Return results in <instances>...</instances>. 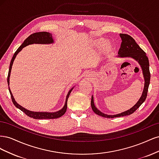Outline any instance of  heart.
Masks as SVG:
<instances>
[{"label": "heart", "instance_id": "1", "mask_svg": "<svg viewBox=\"0 0 159 159\" xmlns=\"http://www.w3.org/2000/svg\"><path fill=\"white\" fill-rule=\"evenodd\" d=\"M105 40L103 38H98L94 40L93 44L96 46H102V50L105 52H109L112 49L111 44L109 42H105Z\"/></svg>", "mask_w": 159, "mask_h": 159}]
</instances>
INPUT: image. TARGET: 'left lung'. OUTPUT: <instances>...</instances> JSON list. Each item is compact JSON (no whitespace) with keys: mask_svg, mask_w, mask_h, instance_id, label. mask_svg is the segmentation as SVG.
Instances as JSON below:
<instances>
[{"mask_svg":"<svg viewBox=\"0 0 159 159\" xmlns=\"http://www.w3.org/2000/svg\"><path fill=\"white\" fill-rule=\"evenodd\" d=\"M120 37L121 38V47L119 50L118 54L119 57H131L138 61L139 64L141 65L143 73L144 75V78H145V87H144L143 92L141 95V98L139 99L138 102L134 105V106L127 110V111L123 112L118 115H107L106 114H104L96 108L94 105L93 103V98L91 97V108H92L94 113L97 115L106 118H114V117H123V116H127L132 113H133L135 111L141 106V104L145 102L147 96V92L148 89V85L150 84V79H151V74L150 71H149V62L148 59L146 55V53L144 52L139 46L137 44L135 40L133 38L126 34H120Z\"/></svg>","mask_w":159,"mask_h":159,"instance_id":"obj_1","label":"left lung"}]
</instances>
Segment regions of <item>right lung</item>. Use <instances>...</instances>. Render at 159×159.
Instances as JSON below:
<instances>
[{
	"label": "right lung",
	"instance_id": "add662e5",
	"mask_svg": "<svg viewBox=\"0 0 159 159\" xmlns=\"http://www.w3.org/2000/svg\"><path fill=\"white\" fill-rule=\"evenodd\" d=\"M53 42V39L52 38V34H50L49 32H36L28 36L26 39L24 41V42L22 44V45L18 48L17 49V50L14 53L12 58L11 60V64H10V67H9V71H8V78H7V82H8V85H9V78H10V75H11V71L12 69V66L13 64V61L15 59V57L17 55L18 53L21 51V50L24 47H25L29 44H32L35 43V44H50V43ZM9 91H10L11 93V99L12 101V103H14V105L15 106L18 108L19 109H20L22 111H23L25 113L26 115H28V117H32L33 119H57L59 118L60 117H61L62 115H64V113L66 111L67 109V102H68V98L70 96V93L71 92L72 89L71 90L69 91V92L67 95L66 97V103L64 107L62 108L61 110H60L59 111H57L55 113H46V112H34V111H28L27 109H26L25 108L22 107V106H20V105H18L14 100L13 95L11 93V91L10 90V88H9Z\"/></svg>",
	"mask_w": 159,
	"mask_h": 159
}]
</instances>
